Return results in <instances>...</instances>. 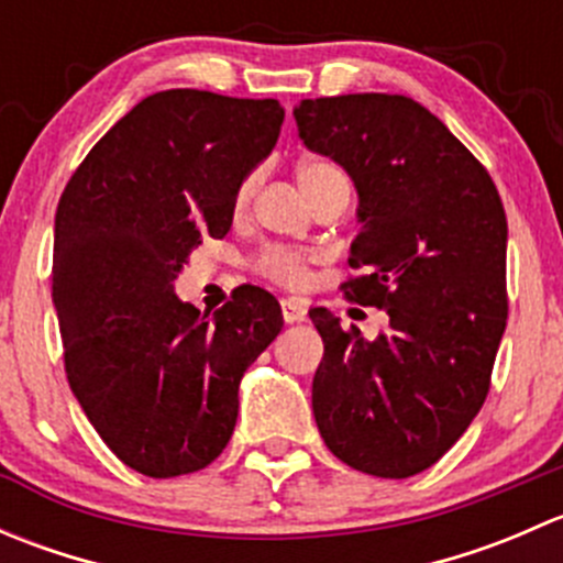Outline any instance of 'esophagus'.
Segmentation results:
<instances>
[{
    "label": "esophagus",
    "mask_w": 563,
    "mask_h": 563,
    "mask_svg": "<svg viewBox=\"0 0 563 563\" xmlns=\"http://www.w3.org/2000/svg\"><path fill=\"white\" fill-rule=\"evenodd\" d=\"M280 308H283V321L286 323H297L308 318V308H305L299 299H280Z\"/></svg>",
    "instance_id": "1"
}]
</instances>
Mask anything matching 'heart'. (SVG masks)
Wrapping results in <instances>:
<instances>
[{
	"instance_id": "1",
	"label": "heart",
	"mask_w": 563,
	"mask_h": 563,
	"mask_svg": "<svg viewBox=\"0 0 563 563\" xmlns=\"http://www.w3.org/2000/svg\"><path fill=\"white\" fill-rule=\"evenodd\" d=\"M297 176L310 198H313L318 190H323L329 181L345 179V174L340 172L338 163L321 161V157H310V161L299 163ZM255 187H258V172H250L247 176H242V181L236 185V192H234V212H245L255 196ZM316 258L318 253H313V250L266 245L264 250L255 253L253 272L258 277H264V280L275 283V286L305 288L310 286V280H313Z\"/></svg>"
}]
</instances>
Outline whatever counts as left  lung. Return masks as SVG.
Segmentation results:
<instances>
[{
  "label": "left lung",
  "instance_id": "1",
  "mask_svg": "<svg viewBox=\"0 0 563 563\" xmlns=\"http://www.w3.org/2000/svg\"><path fill=\"white\" fill-rule=\"evenodd\" d=\"M299 135L360 190L362 234L340 291L389 313L373 343L310 310L323 338L313 413L362 474L406 479L439 463L490 391L507 329V214L487 168L402 95L299 100Z\"/></svg>",
  "mask_w": 563,
  "mask_h": 563
}]
</instances>
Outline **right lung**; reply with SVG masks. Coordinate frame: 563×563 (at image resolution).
Here are the masks:
<instances>
[{
	"label": "right lung",
	"instance_id": "right-lung-1",
	"mask_svg": "<svg viewBox=\"0 0 563 563\" xmlns=\"http://www.w3.org/2000/svg\"><path fill=\"white\" fill-rule=\"evenodd\" d=\"M280 124L277 100L155 92L92 146L56 207L51 297L67 382L108 450L152 479L225 450L242 376L283 329L258 286L234 288L212 316L174 294L190 250L229 234L236 185Z\"/></svg>",
	"mask_w": 563,
	"mask_h": 563
}]
</instances>
